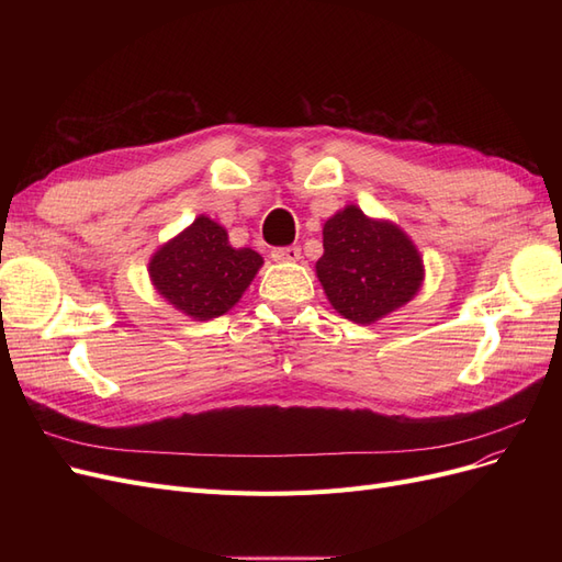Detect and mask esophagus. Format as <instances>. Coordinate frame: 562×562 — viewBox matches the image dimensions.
I'll use <instances>...</instances> for the list:
<instances>
[{
  "label": "esophagus",
  "mask_w": 562,
  "mask_h": 562,
  "mask_svg": "<svg viewBox=\"0 0 562 562\" xmlns=\"http://www.w3.org/2000/svg\"><path fill=\"white\" fill-rule=\"evenodd\" d=\"M271 260H274V262H300L302 260V250L297 246L274 248V250H271Z\"/></svg>",
  "instance_id": "34e87169"
}]
</instances>
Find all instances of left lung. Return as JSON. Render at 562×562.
I'll list each match as a JSON object with an SVG mask.
<instances>
[{
	"instance_id": "left-lung-1",
	"label": "left lung",
	"mask_w": 562,
	"mask_h": 562,
	"mask_svg": "<svg viewBox=\"0 0 562 562\" xmlns=\"http://www.w3.org/2000/svg\"><path fill=\"white\" fill-rule=\"evenodd\" d=\"M316 277L339 316L370 326L419 293L424 260L396 223L349 203L323 225Z\"/></svg>"
}]
</instances>
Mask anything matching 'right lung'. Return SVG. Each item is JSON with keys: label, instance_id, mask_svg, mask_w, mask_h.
Listing matches in <instances>:
<instances>
[{"label": "right lung", "instance_id": "1", "mask_svg": "<svg viewBox=\"0 0 562 562\" xmlns=\"http://www.w3.org/2000/svg\"><path fill=\"white\" fill-rule=\"evenodd\" d=\"M252 248H232L227 229L209 215H199L149 258V281L155 291L194 321L227 314L241 300L262 267Z\"/></svg>", "mask_w": 562, "mask_h": 562}]
</instances>
